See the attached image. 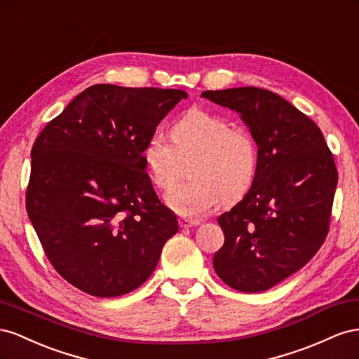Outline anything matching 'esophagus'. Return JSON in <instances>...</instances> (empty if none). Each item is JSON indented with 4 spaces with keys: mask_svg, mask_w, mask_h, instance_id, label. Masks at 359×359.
Segmentation results:
<instances>
[{
    "mask_svg": "<svg viewBox=\"0 0 359 359\" xmlns=\"http://www.w3.org/2000/svg\"><path fill=\"white\" fill-rule=\"evenodd\" d=\"M200 222L197 219H188V218H179V225L182 229H191V227H196Z\"/></svg>",
    "mask_w": 359,
    "mask_h": 359,
    "instance_id": "obj_1",
    "label": "esophagus"
}]
</instances>
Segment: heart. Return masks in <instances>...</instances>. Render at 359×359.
<instances>
[{
  "label": "heart",
  "mask_w": 359,
  "mask_h": 359,
  "mask_svg": "<svg viewBox=\"0 0 359 359\" xmlns=\"http://www.w3.org/2000/svg\"><path fill=\"white\" fill-rule=\"evenodd\" d=\"M171 138L151 135L142 159L153 183L170 188L182 161H191V180L182 182L165 196L168 206L182 217H203L225 203L241 200L255 179L259 150L251 132L233 128L231 121L210 111L192 108L171 128Z\"/></svg>",
  "instance_id": "heart-1"
}]
</instances>
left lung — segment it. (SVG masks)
<instances>
[{
  "label": "left lung",
  "mask_w": 359,
  "mask_h": 359,
  "mask_svg": "<svg viewBox=\"0 0 359 359\" xmlns=\"http://www.w3.org/2000/svg\"><path fill=\"white\" fill-rule=\"evenodd\" d=\"M201 96L239 112L259 146L251 189L218 218L224 245L213 268L234 290L264 292L322 247L339 180L332 153L316 123L269 90H208Z\"/></svg>",
  "instance_id": "obj_1"
}]
</instances>
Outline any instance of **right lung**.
Masks as SVG:
<instances>
[{
  "label": "right lung",
  "mask_w": 359,
  "mask_h": 359,
  "mask_svg": "<svg viewBox=\"0 0 359 359\" xmlns=\"http://www.w3.org/2000/svg\"><path fill=\"white\" fill-rule=\"evenodd\" d=\"M187 97L183 90L96 84L36 138L27 212L48 260L76 289L97 298L135 290L179 231L142 150Z\"/></svg>",
  "instance_id": "obj_1"
}]
</instances>
